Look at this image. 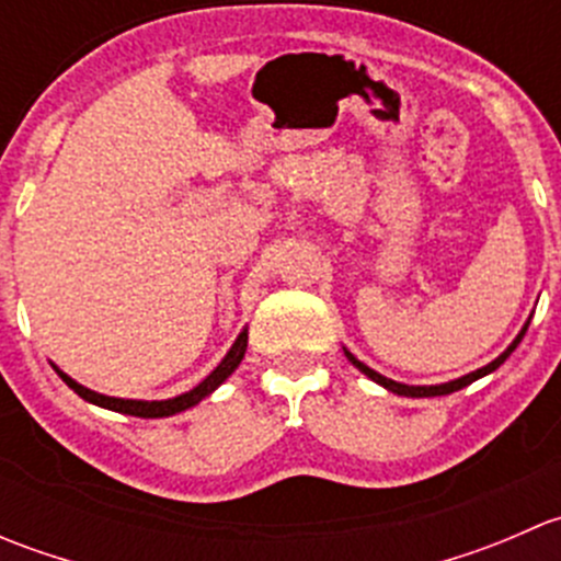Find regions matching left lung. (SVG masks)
Listing matches in <instances>:
<instances>
[{
	"mask_svg": "<svg viewBox=\"0 0 561 561\" xmlns=\"http://www.w3.org/2000/svg\"><path fill=\"white\" fill-rule=\"evenodd\" d=\"M529 320H531V314H529ZM529 320L524 322V328H522V331H518V336L513 339V342H511V347H507L505 353H502V355H496V358L491 360V364H485L483 369H474V371H469V375L458 377V380H450V382H439V386H404V382H396V380H390V377H382L380 371L369 369V366H366L364 360H358V358H355V355L350 353L347 347H344V355H347V360H350V364L355 366V369L360 371V375H366V377H369V380H375L377 386H382V388L390 390V393H396V396H410V399H426V396H448V393H454V390H461V388L472 386L474 380H480V377H485V375H491V371H496V369H500V366L505 364L507 358H511V353H513V350L518 347V342H522V339H524L526 328H529Z\"/></svg>",
	"mask_w": 561,
	"mask_h": 561,
	"instance_id": "left-lung-1",
	"label": "left lung"
}]
</instances>
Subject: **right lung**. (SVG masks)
Segmentation results:
<instances>
[{
  "instance_id": "1",
  "label": "right lung",
  "mask_w": 561,
  "mask_h": 561,
  "mask_svg": "<svg viewBox=\"0 0 561 561\" xmlns=\"http://www.w3.org/2000/svg\"><path fill=\"white\" fill-rule=\"evenodd\" d=\"M247 336L249 333L244 328V331L239 333V339L233 342V347L228 350V355L219 360L217 369H214L206 380L197 382L195 388L186 390V393L173 396V399H157V401L116 399V396H105V393H98V390H92V388H83L81 382H76L70 375H65L59 366L56 364H50V366H54L56 375H59L67 386L76 390L81 399H87L89 404H98V407H103V410H113V412H122V415H135V417H171V415H175V412H184V410H190V407L201 404L206 396H211L214 390L222 386V382L228 380L236 369H239V364L244 360V353H247Z\"/></svg>"
}]
</instances>
